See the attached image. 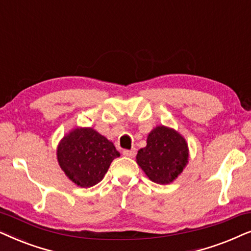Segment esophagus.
<instances>
[{
	"label": "esophagus",
	"mask_w": 251,
	"mask_h": 251,
	"mask_svg": "<svg viewBox=\"0 0 251 251\" xmlns=\"http://www.w3.org/2000/svg\"><path fill=\"white\" fill-rule=\"evenodd\" d=\"M135 153H136V150L134 148L131 149V150L126 149V150H124V151H123V155L126 156V157H134Z\"/></svg>",
	"instance_id": "1"
}]
</instances>
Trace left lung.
<instances>
[{"mask_svg": "<svg viewBox=\"0 0 251 251\" xmlns=\"http://www.w3.org/2000/svg\"><path fill=\"white\" fill-rule=\"evenodd\" d=\"M136 160L151 181L166 185L182 172L188 162V146L179 133L158 126L149 133L147 146L140 149Z\"/></svg>", "mask_w": 251, "mask_h": 251, "instance_id": "8db88e82", "label": "left lung"}]
</instances>
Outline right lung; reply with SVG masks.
Here are the masks:
<instances>
[{
	"mask_svg": "<svg viewBox=\"0 0 251 251\" xmlns=\"http://www.w3.org/2000/svg\"><path fill=\"white\" fill-rule=\"evenodd\" d=\"M120 153L112 142L93 128H76L64 136L57 150L58 163L75 185L88 188L99 183Z\"/></svg>",
	"mask_w": 251,
	"mask_h": 251,
	"instance_id": "1",
	"label": "right lung"
}]
</instances>
